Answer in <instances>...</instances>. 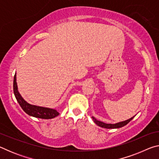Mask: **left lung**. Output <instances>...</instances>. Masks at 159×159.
<instances>
[{"mask_svg": "<svg viewBox=\"0 0 159 159\" xmlns=\"http://www.w3.org/2000/svg\"><path fill=\"white\" fill-rule=\"evenodd\" d=\"M93 118V121L95 122L97 125H98V126H99V127H102V128H108V129H110V128H121V127H123V126L127 125L128 123L130 121V120L133 119V118H134L132 117L130 118V119H128L126 120H124V121H122V122H119V123H115V124H111V123H103L102 121H99V120H97L96 118L95 117L92 116Z\"/></svg>", "mask_w": 159, "mask_h": 159, "instance_id": "obj_1", "label": "left lung"}]
</instances>
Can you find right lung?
<instances>
[{
    "instance_id": "obj_1",
    "label": "right lung",
    "mask_w": 159,
    "mask_h": 159,
    "mask_svg": "<svg viewBox=\"0 0 159 159\" xmlns=\"http://www.w3.org/2000/svg\"><path fill=\"white\" fill-rule=\"evenodd\" d=\"M13 91H14L15 96L19 104L21 107V109L24 110V111L28 115L36 118H43V119H50V118L57 116L60 114V113L55 109L32 105V104L27 103L25 99L21 98L20 93L18 92L17 85V82H16V74H15L14 81H13Z\"/></svg>"
}]
</instances>
